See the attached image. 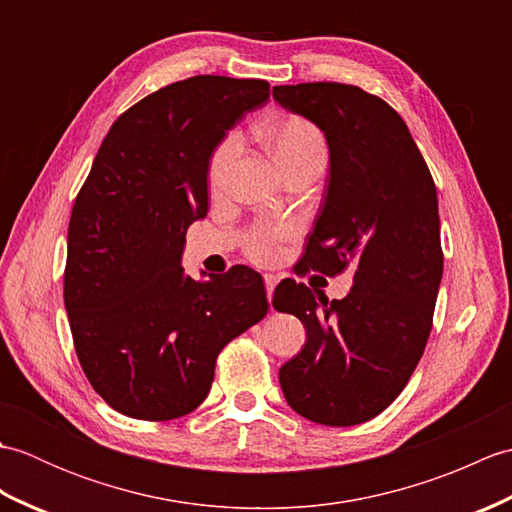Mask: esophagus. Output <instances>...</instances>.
<instances>
[{"label":"esophagus","mask_w":512,"mask_h":512,"mask_svg":"<svg viewBox=\"0 0 512 512\" xmlns=\"http://www.w3.org/2000/svg\"><path fill=\"white\" fill-rule=\"evenodd\" d=\"M277 277L275 275H264V284H266V295H268V303L270 308H273V292H275V286H277Z\"/></svg>","instance_id":"1"}]
</instances>
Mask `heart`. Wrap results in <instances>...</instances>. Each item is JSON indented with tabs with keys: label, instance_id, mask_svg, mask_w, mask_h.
<instances>
[{
	"label": "heart",
	"instance_id": "heart-1",
	"mask_svg": "<svg viewBox=\"0 0 512 512\" xmlns=\"http://www.w3.org/2000/svg\"><path fill=\"white\" fill-rule=\"evenodd\" d=\"M262 136L284 173L306 165L310 160L325 162V156H328V147H325V138L319 132V127L301 116L275 118V121L262 127ZM239 143H242L239 134L228 132L211 151L209 165H206V180H209L213 193L224 191L228 171H231L233 160L239 154ZM284 235V228H257L248 239V255L257 259V262H270L277 255L279 242L284 239Z\"/></svg>",
	"mask_w": 512,
	"mask_h": 512
}]
</instances>
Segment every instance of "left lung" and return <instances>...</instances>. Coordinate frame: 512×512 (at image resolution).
<instances>
[{"label": "left lung", "mask_w": 512, "mask_h": 512, "mask_svg": "<svg viewBox=\"0 0 512 512\" xmlns=\"http://www.w3.org/2000/svg\"><path fill=\"white\" fill-rule=\"evenodd\" d=\"M275 101L328 140L330 176L299 275L354 270L328 301L295 279L273 306L299 317L306 345L279 369L288 405L328 427L385 411L427 345L442 279L438 193L405 121L383 99L345 83L275 85Z\"/></svg>", "instance_id": "left-lung-1"}]
</instances>
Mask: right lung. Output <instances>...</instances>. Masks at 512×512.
<instances>
[{"label": "right lung", "mask_w": 512, "mask_h": 512, "mask_svg": "<svg viewBox=\"0 0 512 512\" xmlns=\"http://www.w3.org/2000/svg\"><path fill=\"white\" fill-rule=\"evenodd\" d=\"M262 79L200 74L145 96L114 121L76 195L63 301L85 376L112 409L173 420L200 407L217 354L262 321V275L233 266L195 281L187 228L209 211L206 165Z\"/></svg>", "instance_id": "1"}]
</instances>
